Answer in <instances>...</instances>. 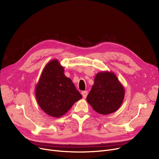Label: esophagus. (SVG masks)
Segmentation results:
<instances>
[{
    "label": "esophagus",
    "mask_w": 159,
    "mask_h": 159,
    "mask_svg": "<svg viewBox=\"0 0 159 159\" xmlns=\"http://www.w3.org/2000/svg\"><path fill=\"white\" fill-rule=\"evenodd\" d=\"M82 97L84 98H86L87 95H88V91H82Z\"/></svg>",
    "instance_id": "obj_1"
}]
</instances>
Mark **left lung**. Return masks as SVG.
I'll use <instances>...</instances> for the list:
<instances>
[{
  "mask_svg": "<svg viewBox=\"0 0 159 159\" xmlns=\"http://www.w3.org/2000/svg\"><path fill=\"white\" fill-rule=\"evenodd\" d=\"M125 90L113 72L98 73L90 92L87 96L88 102L97 113L108 115L120 107Z\"/></svg>",
  "mask_w": 159,
  "mask_h": 159,
  "instance_id": "obj_1",
  "label": "left lung"
}]
</instances>
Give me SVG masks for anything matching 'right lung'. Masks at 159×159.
<instances>
[{"label": "right lung", "instance_id": "right-lung-1", "mask_svg": "<svg viewBox=\"0 0 159 159\" xmlns=\"http://www.w3.org/2000/svg\"><path fill=\"white\" fill-rule=\"evenodd\" d=\"M64 71L58 60H52L44 67L35 86L38 104L53 117H61L82 98L72 80L65 76Z\"/></svg>", "mask_w": 159, "mask_h": 159}]
</instances>
